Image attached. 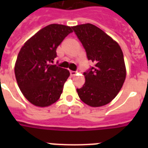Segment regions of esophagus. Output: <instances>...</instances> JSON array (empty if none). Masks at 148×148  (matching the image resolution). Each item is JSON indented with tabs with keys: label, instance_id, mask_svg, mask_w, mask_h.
I'll return each mask as SVG.
<instances>
[{
	"label": "esophagus",
	"instance_id": "obj_1",
	"mask_svg": "<svg viewBox=\"0 0 148 148\" xmlns=\"http://www.w3.org/2000/svg\"><path fill=\"white\" fill-rule=\"evenodd\" d=\"M70 74H71V76H74V75H76V71H70Z\"/></svg>",
	"mask_w": 148,
	"mask_h": 148
}]
</instances>
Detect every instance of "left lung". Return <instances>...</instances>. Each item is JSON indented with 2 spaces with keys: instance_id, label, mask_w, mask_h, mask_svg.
Here are the masks:
<instances>
[{
  "instance_id": "8db88e82",
  "label": "left lung",
  "mask_w": 148,
  "mask_h": 148,
  "mask_svg": "<svg viewBox=\"0 0 148 148\" xmlns=\"http://www.w3.org/2000/svg\"><path fill=\"white\" fill-rule=\"evenodd\" d=\"M85 49L87 58L94 63L84 73L85 84L77 91L79 97L90 107L110 103L121 89L126 69L121 48L102 30L91 24L72 27Z\"/></svg>"
}]
</instances>
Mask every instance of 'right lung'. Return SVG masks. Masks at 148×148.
Masks as SVG:
<instances>
[{
    "instance_id": "obj_1",
    "label": "right lung",
    "mask_w": 148,
    "mask_h": 148,
    "mask_svg": "<svg viewBox=\"0 0 148 148\" xmlns=\"http://www.w3.org/2000/svg\"><path fill=\"white\" fill-rule=\"evenodd\" d=\"M72 32L68 26L50 24L30 38L20 51L15 77L22 94L34 105L47 107L60 98L70 73L51 63L57 58L58 46Z\"/></svg>"
}]
</instances>
